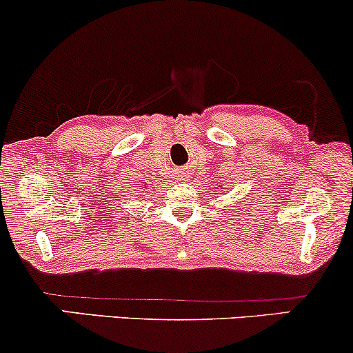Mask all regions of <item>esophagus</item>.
<instances>
[{"label": "esophagus", "instance_id": "obj_1", "mask_svg": "<svg viewBox=\"0 0 353 353\" xmlns=\"http://www.w3.org/2000/svg\"><path fill=\"white\" fill-rule=\"evenodd\" d=\"M188 177H189V174H185V172H181L179 176H177V181H188Z\"/></svg>", "mask_w": 353, "mask_h": 353}]
</instances>
